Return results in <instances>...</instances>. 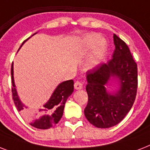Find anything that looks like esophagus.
I'll list each match as a JSON object with an SVG mask.
<instances>
[{
    "instance_id": "obj_1",
    "label": "esophagus",
    "mask_w": 150,
    "mask_h": 150,
    "mask_svg": "<svg viewBox=\"0 0 150 150\" xmlns=\"http://www.w3.org/2000/svg\"><path fill=\"white\" fill-rule=\"evenodd\" d=\"M74 86H75V89H82L83 85H82V83L81 82H79V81H77V82H75Z\"/></svg>"
}]
</instances>
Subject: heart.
Here are the masks:
<instances>
[{"instance_id":"b5f03b06","label":"heart","mask_w":150,"mask_h":150,"mask_svg":"<svg viewBox=\"0 0 150 150\" xmlns=\"http://www.w3.org/2000/svg\"><path fill=\"white\" fill-rule=\"evenodd\" d=\"M87 44L89 47H93L97 44V50H96V58L100 59L104 54L105 51V42L103 40H100V37L96 35L89 36L86 40Z\"/></svg>"}]
</instances>
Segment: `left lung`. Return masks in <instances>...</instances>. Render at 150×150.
Returning <instances> with one entry per match:
<instances>
[{
    "label": "left lung",
    "mask_w": 150,
    "mask_h": 150,
    "mask_svg": "<svg viewBox=\"0 0 150 150\" xmlns=\"http://www.w3.org/2000/svg\"><path fill=\"white\" fill-rule=\"evenodd\" d=\"M115 50L112 58L86 72L88 103L84 114L96 128H107L121 122L132 107L137 93V64L125 42L114 34ZM111 77L119 89L110 93L105 87Z\"/></svg>",
    "instance_id": "8db88e82"
}]
</instances>
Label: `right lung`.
I'll return each mask as SVG.
<instances>
[{
	"instance_id": "1",
	"label": "right lung",
	"mask_w": 150,
	"mask_h": 150,
	"mask_svg": "<svg viewBox=\"0 0 150 150\" xmlns=\"http://www.w3.org/2000/svg\"><path fill=\"white\" fill-rule=\"evenodd\" d=\"M27 40L25 41H26ZM24 42L22 43V44L24 43ZM13 70L14 69H13L12 63L11 68V83H12V87H11L12 99L15 103V107L18 111L21 112L22 116H24L25 118L28 119V121H30V125L33 127L39 129H48L51 128L53 125L58 123V121L61 120V117L63 115L66 100L74 91L73 80H68L60 83L54 90L52 96H50V100H48L47 103L43 105V108L39 110H33V109H29L28 107L23 104L18 96L15 82H14Z\"/></svg>"
}]
</instances>
